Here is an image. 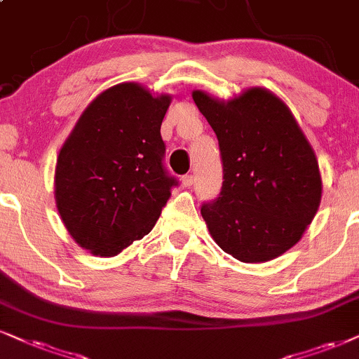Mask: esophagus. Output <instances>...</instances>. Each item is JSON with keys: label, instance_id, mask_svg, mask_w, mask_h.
<instances>
[{"label": "esophagus", "instance_id": "34e87169", "mask_svg": "<svg viewBox=\"0 0 359 359\" xmlns=\"http://www.w3.org/2000/svg\"><path fill=\"white\" fill-rule=\"evenodd\" d=\"M194 175L192 174H187L182 177V187H192L194 185Z\"/></svg>", "mask_w": 359, "mask_h": 359}]
</instances>
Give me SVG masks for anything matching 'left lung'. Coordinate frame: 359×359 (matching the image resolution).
Listing matches in <instances>:
<instances>
[{"label": "left lung", "instance_id": "left-lung-1", "mask_svg": "<svg viewBox=\"0 0 359 359\" xmlns=\"http://www.w3.org/2000/svg\"><path fill=\"white\" fill-rule=\"evenodd\" d=\"M219 139L224 182L201 207L213 240L245 263L292 248L321 201L315 152L288 107L260 88L229 102L192 94Z\"/></svg>", "mask_w": 359, "mask_h": 359}]
</instances>
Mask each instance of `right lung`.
I'll list each match as a JSON object with an SVG mask.
<instances>
[{
	"instance_id": "1",
	"label": "right lung",
	"mask_w": 359,
	"mask_h": 359,
	"mask_svg": "<svg viewBox=\"0 0 359 359\" xmlns=\"http://www.w3.org/2000/svg\"><path fill=\"white\" fill-rule=\"evenodd\" d=\"M169 96L137 84L89 104L56 165V203L67 232L94 255L114 257L156 225L179 180L164 164L161 124Z\"/></svg>"
}]
</instances>
